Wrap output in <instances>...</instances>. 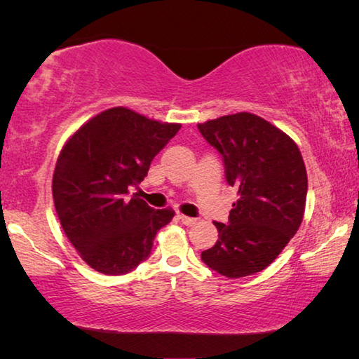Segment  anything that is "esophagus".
<instances>
[{
	"instance_id": "34e87169",
	"label": "esophagus",
	"mask_w": 359,
	"mask_h": 359,
	"mask_svg": "<svg viewBox=\"0 0 359 359\" xmlns=\"http://www.w3.org/2000/svg\"><path fill=\"white\" fill-rule=\"evenodd\" d=\"M177 218L182 222V224H185V226H193V224L196 223V218H191V217H187V215H182V214H179Z\"/></svg>"
}]
</instances>
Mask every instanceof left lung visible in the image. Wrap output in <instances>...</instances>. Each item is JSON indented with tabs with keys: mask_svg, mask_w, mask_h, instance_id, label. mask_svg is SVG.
<instances>
[{
	"mask_svg": "<svg viewBox=\"0 0 359 359\" xmlns=\"http://www.w3.org/2000/svg\"><path fill=\"white\" fill-rule=\"evenodd\" d=\"M205 141L220 151L224 175L238 188L229 223L215 245L201 253L210 269L229 278L266 269L299 229L307 198V172L296 142L250 112L198 123Z\"/></svg>",
	"mask_w": 359,
	"mask_h": 359,
	"instance_id": "8db88e82",
	"label": "left lung"
}]
</instances>
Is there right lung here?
Instances as JSON below:
<instances>
[{
  "label": "right lung",
  "instance_id": "right-lung-1",
  "mask_svg": "<svg viewBox=\"0 0 359 359\" xmlns=\"http://www.w3.org/2000/svg\"><path fill=\"white\" fill-rule=\"evenodd\" d=\"M179 130L180 123L112 107L63 145L52 179L53 203L66 238L95 271H133L150 255L158 229L172 220L171 208L155 210L137 193L128 194Z\"/></svg>",
  "mask_w": 359,
  "mask_h": 359
}]
</instances>
